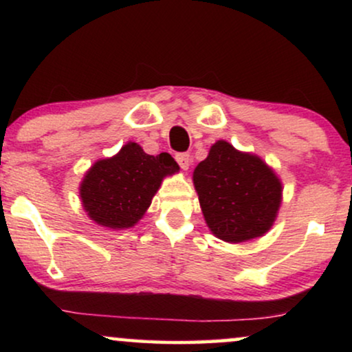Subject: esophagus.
I'll return each mask as SVG.
<instances>
[{"label": "esophagus", "mask_w": 352, "mask_h": 352, "mask_svg": "<svg viewBox=\"0 0 352 352\" xmlns=\"http://www.w3.org/2000/svg\"><path fill=\"white\" fill-rule=\"evenodd\" d=\"M176 162L179 163L181 170L187 171V170H189V166H190V155H189V153H177Z\"/></svg>", "instance_id": "esophagus-1"}]
</instances>
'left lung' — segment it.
<instances>
[{"label": "left lung", "mask_w": 352, "mask_h": 352, "mask_svg": "<svg viewBox=\"0 0 352 352\" xmlns=\"http://www.w3.org/2000/svg\"><path fill=\"white\" fill-rule=\"evenodd\" d=\"M194 181L205 223L228 243L263 237L282 204V181L261 157L216 141L195 166Z\"/></svg>", "instance_id": "obj_1"}]
</instances>
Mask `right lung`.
<instances>
[{
  "label": "right lung",
  "mask_w": 352,
  "mask_h": 352,
  "mask_svg": "<svg viewBox=\"0 0 352 352\" xmlns=\"http://www.w3.org/2000/svg\"><path fill=\"white\" fill-rule=\"evenodd\" d=\"M179 166L170 153L153 157L128 142L113 157L100 158L80 182L81 205L96 224L120 230L139 223L166 176Z\"/></svg>",
  "instance_id": "1"
}]
</instances>
